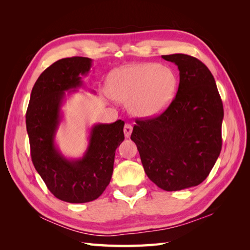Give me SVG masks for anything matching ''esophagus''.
Returning a JSON list of instances; mask_svg holds the SVG:
<instances>
[{
  "instance_id": "obj_1",
  "label": "esophagus",
  "mask_w": 250,
  "mask_h": 250,
  "mask_svg": "<svg viewBox=\"0 0 250 250\" xmlns=\"http://www.w3.org/2000/svg\"><path fill=\"white\" fill-rule=\"evenodd\" d=\"M131 132H132V126L130 124L126 123L125 126H124V134H125V137L126 138H129Z\"/></svg>"
}]
</instances>
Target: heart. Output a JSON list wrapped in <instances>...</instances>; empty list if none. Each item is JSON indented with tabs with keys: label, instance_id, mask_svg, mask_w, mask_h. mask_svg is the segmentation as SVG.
<instances>
[{
	"label": "heart",
	"instance_id": "b5f03b06",
	"mask_svg": "<svg viewBox=\"0 0 250 250\" xmlns=\"http://www.w3.org/2000/svg\"><path fill=\"white\" fill-rule=\"evenodd\" d=\"M177 84L176 74L169 66L132 63L109 75L106 90L113 100L128 102L133 116L152 118L167 109Z\"/></svg>",
	"mask_w": 250,
	"mask_h": 250
}]
</instances>
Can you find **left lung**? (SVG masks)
<instances>
[{"mask_svg":"<svg viewBox=\"0 0 250 250\" xmlns=\"http://www.w3.org/2000/svg\"><path fill=\"white\" fill-rule=\"evenodd\" d=\"M179 70L175 98L162 115L137 120L131 140L149 179L165 191L200 185L222 148L223 105L214 76L199 59L162 56Z\"/></svg>","mask_w":250,"mask_h":250,"instance_id":"1","label":"left lung"}]
</instances>
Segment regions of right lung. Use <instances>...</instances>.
Wrapping results in <instances>:
<instances>
[{
  "label": "right lung",
  "mask_w": 250,
  "mask_h": 250,
  "mask_svg": "<svg viewBox=\"0 0 250 250\" xmlns=\"http://www.w3.org/2000/svg\"><path fill=\"white\" fill-rule=\"evenodd\" d=\"M90 67L92 59L78 56L51 64L36 80L26 113L34 167L50 192L70 203L93 201L104 192L111 179L116 149L124 141V122L118 120L92 127L81 158L69 160L56 146L65 92L81 87V76L87 75Z\"/></svg>",
  "instance_id": "add662e5"
}]
</instances>
